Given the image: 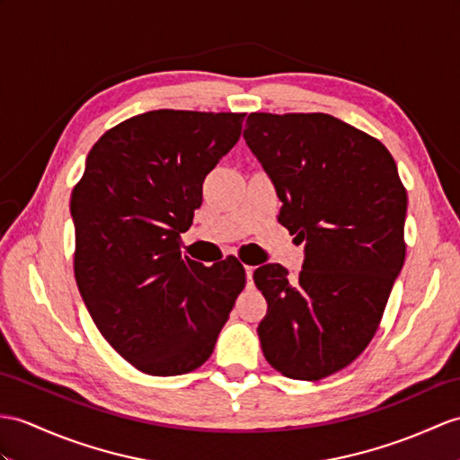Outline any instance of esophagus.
<instances>
[{"mask_svg":"<svg viewBox=\"0 0 460 460\" xmlns=\"http://www.w3.org/2000/svg\"><path fill=\"white\" fill-rule=\"evenodd\" d=\"M252 272H254V266H244V274H247V284H252Z\"/></svg>","mask_w":460,"mask_h":460,"instance_id":"34e87169","label":"esophagus"}]
</instances>
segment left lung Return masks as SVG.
Returning a JSON list of instances; mask_svg holds the SVG:
<instances>
[{
    "instance_id": "obj_1",
    "label": "left lung",
    "mask_w": 460,
    "mask_h": 460,
    "mask_svg": "<svg viewBox=\"0 0 460 460\" xmlns=\"http://www.w3.org/2000/svg\"><path fill=\"white\" fill-rule=\"evenodd\" d=\"M243 137L282 201L279 221L305 243L297 280L280 264L252 274L269 304L264 358L322 380L376 333L405 259L408 194L388 148L333 115L251 113Z\"/></svg>"
}]
</instances>
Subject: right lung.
<instances>
[{
	"label": "right lung",
	"mask_w": 460,
	"mask_h": 460,
	"mask_svg": "<svg viewBox=\"0 0 460 460\" xmlns=\"http://www.w3.org/2000/svg\"><path fill=\"white\" fill-rule=\"evenodd\" d=\"M244 113L156 110L103 133L72 190L74 276L103 339L151 376L211 357L244 288L243 264L181 256L180 233L201 186L234 143Z\"/></svg>",
	"instance_id": "1"
}]
</instances>
